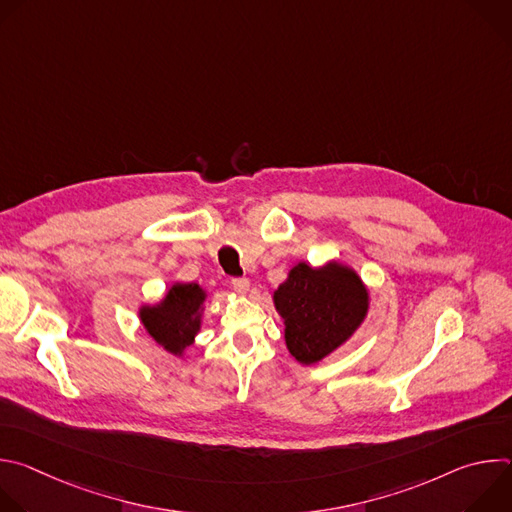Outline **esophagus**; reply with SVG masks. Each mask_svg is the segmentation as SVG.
I'll return each mask as SVG.
<instances>
[{
    "mask_svg": "<svg viewBox=\"0 0 512 512\" xmlns=\"http://www.w3.org/2000/svg\"><path fill=\"white\" fill-rule=\"evenodd\" d=\"M231 285H233V289L237 291V294H247L251 283H249L247 277H235V279H231Z\"/></svg>",
    "mask_w": 512,
    "mask_h": 512,
    "instance_id": "1",
    "label": "esophagus"
}]
</instances>
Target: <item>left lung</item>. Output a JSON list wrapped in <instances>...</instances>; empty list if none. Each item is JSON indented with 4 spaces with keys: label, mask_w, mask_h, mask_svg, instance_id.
I'll use <instances>...</instances> for the list:
<instances>
[{
    "label": "left lung",
    "mask_w": 512,
    "mask_h": 512,
    "mask_svg": "<svg viewBox=\"0 0 512 512\" xmlns=\"http://www.w3.org/2000/svg\"><path fill=\"white\" fill-rule=\"evenodd\" d=\"M285 324V346L302 364H316L342 346L367 318L369 291L358 273L338 261L298 263L273 291Z\"/></svg>",
    "instance_id": "left-lung-1"
}]
</instances>
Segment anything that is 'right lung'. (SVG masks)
<instances>
[{
	"mask_svg": "<svg viewBox=\"0 0 512 512\" xmlns=\"http://www.w3.org/2000/svg\"><path fill=\"white\" fill-rule=\"evenodd\" d=\"M204 302L206 291L198 283L176 281L162 302L139 308V320L164 350L182 356L200 330Z\"/></svg>",
	"mask_w": 512,
	"mask_h": 512,
	"instance_id": "obj_1",
	"label": "right lung"
}]
</instances>
